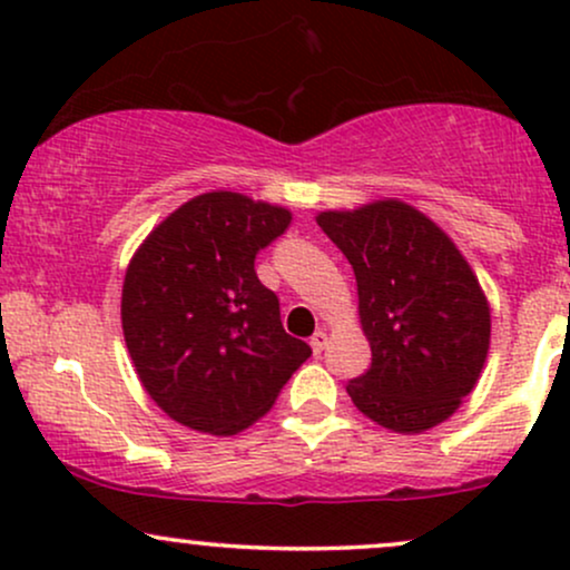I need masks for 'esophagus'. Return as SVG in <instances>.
Returning <instances> with one entry per match:
<instances>
[{"mask_svg": "<svg viewBox=\"0 0 570 570\" xmlns=\"http://www.w3.org/2000/svg\"><path fill=\"white\" fill-rule=\"evenodd\" d=\"M311 348H313V353H316V356H322V351L326 348V332L324 330H318L316 335L311 337Z\"/></svg>", "mask_w": 570, "mask_h": 570, "instance_id": "obj_1", "label": "esophagus"}]
</instances>
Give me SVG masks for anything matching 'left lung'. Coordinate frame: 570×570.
I'll return each mask as SVG.
<instances>
[{"label":"left lung","instance_id":"8db88e82","mask_svg":"<svg viewBox=\"0 0 570 570\" xmlns=\"http://www.w3.org/2000/svg\"><path fill=\"white\" fill-rule=\"evenodd\" d=\"M316 222L353 267L372 348L370 370L345 385L353 404L396 434L440 426L472 394L490 348V305L466 257L396 198Z\"/></svg>","mask_w":570,"mask_h":570}]
</instances>
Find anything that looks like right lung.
<instances>
[{
  "label": "right lung",
  "instance_id": "add662e5",
  "mask_svg": "<svg viewBox=\"0 0 570 570\" xmlns=\"http://www.w3.org/2000/svg\"><path fill=\"white\" fill-rule=\"evenodd\" d=\"M289 222V208L217 189L181 203L130 257L120 305L130 362L181 426L238 434L311 356L254 271Z\"/></svg>",
  "mask_w": 570,
  "mask_h": 570
}]
</instances>
